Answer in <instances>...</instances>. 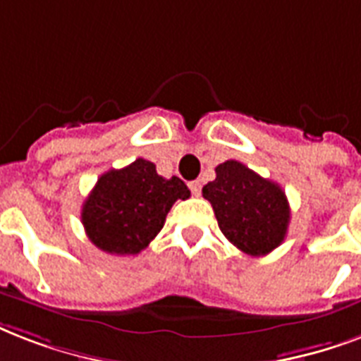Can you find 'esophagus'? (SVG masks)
Returning a JSON list of instances; mask_svg holds the SVG:
<instances>
[{
    "instance_id": "1",
    "label": "esophagus",
    "mask_w": 361,
    "mask_h": 361,
    "mask_svg": "<svg viewBox=\"0 0 361 361\" xmlns=\"http://www.w3.org/2000/svg\"><path fill=\"white\" fill-rule=\"evenodd\" d=\"M190 186V192L194 195H200L201 194V183L200 180H192V183H188Z\"/></svg>"
}]
</instances>
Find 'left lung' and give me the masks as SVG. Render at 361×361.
<instances>
[{"label":"left lung","instance_id":"left-lung-1","mask_svg":"<svg viewBox=\"0 0 361 361\" xmlns=\"http://www.w3.org/2000/svg\"><path fill=\"white\" fill-rule=\"evenodd\" d=\"M216 178L203 186L220 231L250 256L269 254L284 241L290 224L286 194L276 183L228 160L216 166Z\"/></svg>","mask_w":361,"mask_h":361}]
</instances>
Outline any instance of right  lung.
<instances>
[{
	"instance_id": "add662e5",
	"label": "right lung",
	"mask_w": 361,
	"mask_h": 361,
	"mask_svg": "<svg viewBox=\"0 0 361 361\" xmlns=\"http://www.w3.org/2000/svg\"><path fill=\"white\" fill-rule=\"evenodd\" d=\"M188 186L178 177L164 178L152 161L137 158L122 169L97 178L86 197L80 220L99 250L116 256L139 254L164 228L177 200H188Z\"/></svg>"
}]
</instances>
